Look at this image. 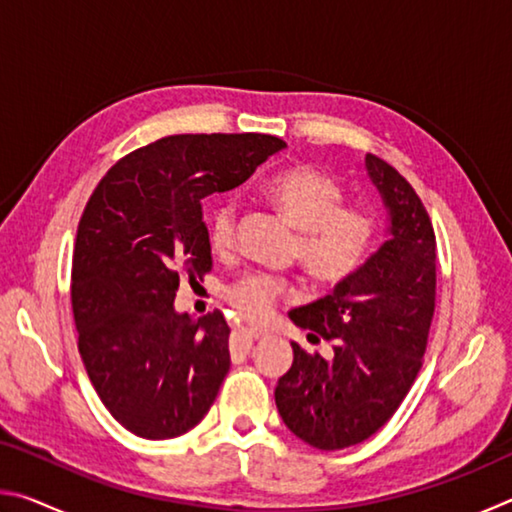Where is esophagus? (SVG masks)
<instances>
[{
  "label": "esophagus",
  "mask_w": 512,
  "mask_h": 512,
  "mask_svg": "<svg viewBox=\"0 0 512 512\" xmlns=\"http://www.w3.org/2000/svg\"><path fill=\"white\" fill-rule=\"evenodd\" d=\"M237 336H248V339H266L268 336V329H264V327H241L239 332H237Z\"/></svg>",
  "instance_id": "obj_1"
}]
</instances>
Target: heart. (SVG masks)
I'll return each mask as SVG.
<instances>
[{
	"label": "heart",
	"instance_id": "b5f03b06",
	"mask_svg": "<svg viewBox=\"0 0 512 512\" xmlns=\"http://www.w3.org/2000/svg\"><path fill=\"white\" fill-rule=\"evenodd\" d=\"M262 194L300 230L296 257L318 284L339 287L366 266L379 237V219L366 205H345L343 185L332 173L296 164L266 178ZM235 228V203L216 205L207 216V241L214 253H228L235 246ZM287 293V280L253 271L232 282L225 298L239 314L259 320Z\"/></svg>",
	"mask_w": 512,
	"mask_h": 512
}]
</instances>
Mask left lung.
I'll use <instances>...</instances> for the list:
<instances>
[{
    "label": "left lung",
    "instance_id": "obj_1",
    "mask_svg": "<svg viewBox=\"0 0 512 512\" xmlns=\"http://www.w3.org/2000/svg\"><path fill=\"white\" fill-rule=\"evenodd\" d=\"M366 169L391 216L388 239L352 280L289 311L309 341H329L332 359L293 345V363L275 386L287 427L316 449L359 445L400 409L422 368L436 309V235L427 210L400 171L377 155Z\"/></svg>",
    "mask_w": 512,
    "mask_h": 512
}]
</instances>
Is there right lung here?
<instances>
[{
	"instance_id": "add662e5",
	"label": "right lung",
	"mask_w": 512,
	"mask_h": 512,
	"mask_svg": "<svg viewBox=\"0 0 512 512\" xmlns=\"http://www.w3.org/2000/svg\"><path fill=\"white\" fill-rule=\"evenodd\" d=\"M280 137L171 135L112 164L79 221L72 311L94 391L121 427L176 438L210 411L230 370L219 309L176 314L180 280L212 271L201 201L253 176Z\"/></svg>"
}]
</instances>
